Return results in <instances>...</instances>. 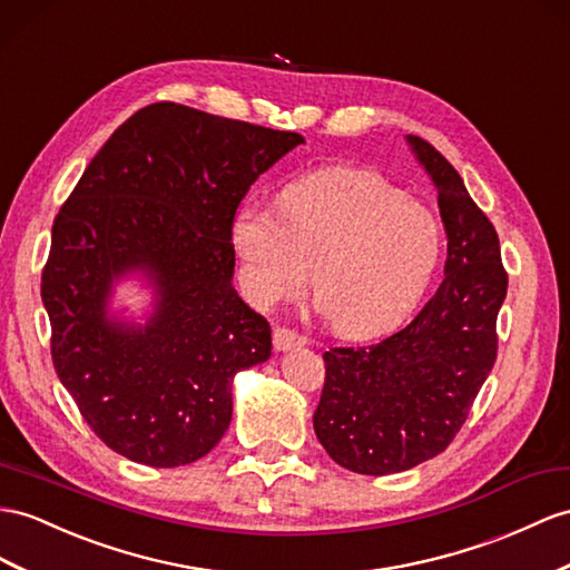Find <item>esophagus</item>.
I'll list each match as a JSON object with an SVG mask.
<instances>
[{
    "label": "esophagus",
    "mask_w": 570,
    "mask_h": 570,
    "mask_svg": "<svg viewBox=\"0 0 570 570\" xmlns=\"http://www.w3.org/2000/svg\"><path fill=\"white\" fill-rule=\"evenodd\" d=\"M305 340L301 332L291 330V327H276L274 330V348L276 352H288V348H296V346H303Z\"/></svg>",
    "instance_id": "34e87169"
}]
</instances>
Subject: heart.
<instances>
[{
    "label": "heart",
    "mask_w": 570,
    "mask_h": 570,
    "mask_svg": "<svg viewBox=\"0 0 570 570\" xmlns=\"http://www.w3.org/2000/svg\"><path fill=\"white\" fill-rule=\"evenodd\" d=\"M245 296L259 308L298 296L311 276L320 308L346 337L377 334L424 296L443 230L383 175L327 168L291 183L276 209L245 202L233 218Z\"/></svg>",
    "instance_id": "obj_1"
}]
</instances>
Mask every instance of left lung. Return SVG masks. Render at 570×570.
I'll return each instance as SVG.
<instances>
[{"label": "left lung", "instance_id": "obj_1", "mask_svg": "<svg viewBox=\"0 0 570 570\" xmlns=\"http://www.w3.org/2000/svg\"><path fill=\"white\" fill-rule=\"evenodd\" d=\"M431 173L448 233L445 279L410 325L368 346H330L313 416L317 441L344 470L395 474L426 462L460 433L489 377L508 272L499 233L460 173L410 137Z\"/></svg>", "mask_w": 570, "mask_h": 570}]
</instances>
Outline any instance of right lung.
I'll return each instance as SVG.
<instances>
[{
  "label": "right lung",
  "mask_w": 570,
  "mask_h": 570,
  "mask_svg": "<svg viewBox=\"0 0 570 570\" xmlns=\"http://www.w3.org/2000/svg\"><path fill=\"white\" fill-rule=\"evenodd\" d=\"M305 139L178 104L137 110L104 144L52 224L40 296L50 354L89 429L149 466L189 464L230 424L233 375L272 330L230 276V230L262 173ZM146 268L161 301L135 331L105 320L111 279Z\"/></svg>",
  "instance_id": "right-lung-1"
}]
</instances>
